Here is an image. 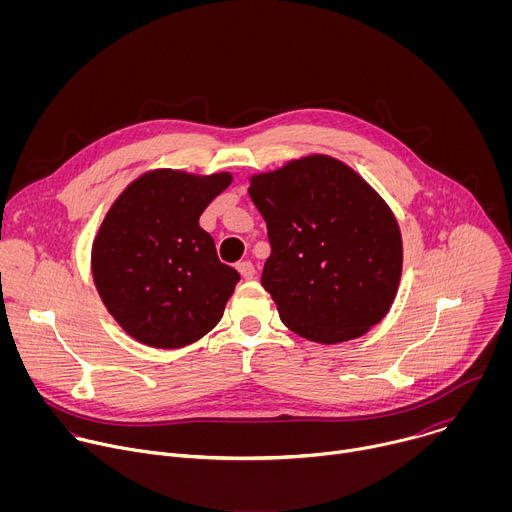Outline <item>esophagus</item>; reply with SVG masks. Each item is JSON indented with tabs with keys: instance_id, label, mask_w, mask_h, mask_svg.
<instances>
[{
	"instance_id": "obj_1",
	"label": "esophagus",
	"mask_w": 512,
	"mask_h": 512,
	"mask_svg": "<svg viewBox=\"0 0 512 512\" xmlns=\"http://www.w3.org/2000/svg\"><path fill=\"white\" fill-rule=\"evenodd\" d=\"M237 269L241 271V275H243L245 279H253L255 273H257V271H255V265H253L251 261H241V263L237 265Z\"/></svg>"
}]
</instances>
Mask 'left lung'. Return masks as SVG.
Instances as JSON below:
<instances>
[{
	"instance_id": "8db88e82",
	"label": "left lung",
	"mask_w": 512,
	"mask_h": 512,
	"mask_svg": "<svg viewBox=\"0 0 512 512\" xmlns=\"http://www.w3.org/2000/svg\"><path fill=\"white\" fill-rule=\"evenodd\" d=\"M249 196L271 245L261 285L291 332L336 344L385 318L401 279V233L356 172L312 156L255 176Z\"/></svg>"
}]
</instances>
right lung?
<instances>
[{"label":"right lung","mask_w":512,"mask_h":512,"mask_svg":"<svg viewBox=\"0 0 512 512\" xmlns=\"http://www.w3.org/2000/svg\"><path fill=\"white\" fill-rule=\"evenodd\" d=\"M231 174H143L115 200L93 245V277L111 316L156 348L196 342L223 318L241 275L200 229Z\"/></svg>","instance_id":"right-lung-1"}]
</instances>
